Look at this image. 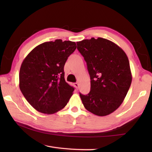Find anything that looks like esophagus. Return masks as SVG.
<instances>
[{
  "mask_svg": "<svg viewBox=\"0 0 152 152\" xmlns=\"http://www.w3.org/2000/svg\"><path fill=\"white\" fill-rule=\"evenodd\" d=\"M74 86H75V88L76 89L78 88V86H79V84L78 83V82H75V83H74Z\"/></svg>",
  "mask_w": 152,
  "mask_h": 152,
  "instance_id": "1",
  "label": "esophagus"
}]
</instances>
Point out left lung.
Masks as SVG:
<instances>
[{"instance_id":"8db88e82","label":"left lung","mask_w":152,"mask_h":152,"mask_svg":"<svg viewBox=\"0 0 152 152\" xmlns=\"http://www.w3.org/2000/svg\"><path fill=\"white\" fill-rule=\"evenodd\" d=\"M91 77V91L80 93L84 107L98 116H106L122 104L132 81L125 51L110 41L98 37L78 42Z\"/></svg>"}]
</instances>
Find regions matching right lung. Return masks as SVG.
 <instances>
[{"label": "right lung", "mask_w": 152, "mask_h": 152, "mask_svg": "<svg viewBox=\"0 0 152 152\" xmlns=\"http://www.w3.org/2000/svg\"><path fill=\"white\" fill-rule=\"evenodd\" d=\"M76 49L75 42L56 39L37 45L23 61L19 88L37 111L53 114L68 103L74 88L65 80L64 67Z\"/></svg>", "instance_id": "right-lung-1"}]
</instances>
